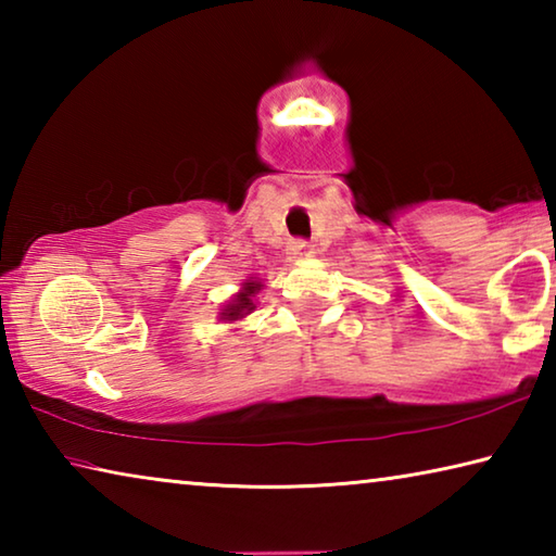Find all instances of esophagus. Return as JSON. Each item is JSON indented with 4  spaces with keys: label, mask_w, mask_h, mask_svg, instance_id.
Here are the masks:
<instances>
[{
    "label": "esophagus",
    "mask_w": 556,
    "mask_h": 556,
    "mask_svg": "<svg viewBox=\"0 0 556 556\" xmlns=\"http://www.w3.org/2000/svg\"><path fill=\"white\" fill-rule=\"evenodd\" d=\"M289 255L291 260H306L314 255V248L306 240H294L289 244Z\"/></svg>",
    "instance_id": "34e87169"
}]
</instances>
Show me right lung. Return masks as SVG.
I'll return each instance as SVG.
<instances>
[{
    "label": "right lung",
    "instance_id": "obj_1",
    "mask_svg": "<svg viewBox=\"0 0 556 556\" xmlns=\"http://www.w3.org/2000/svg\"><path fill=\"white\" fill-rule=\"evenodd\" d=\"M260 281H252V279H248L244 281V287H242V291L238 296L232 299V304H228L223 308V318H230V321H235V318H242L244 314H250V312H255V301H252V296L257 294L260 291Z\"/></svg>",
    "mask_w": 556,
    "mask_h": 556
}]
</instances>
